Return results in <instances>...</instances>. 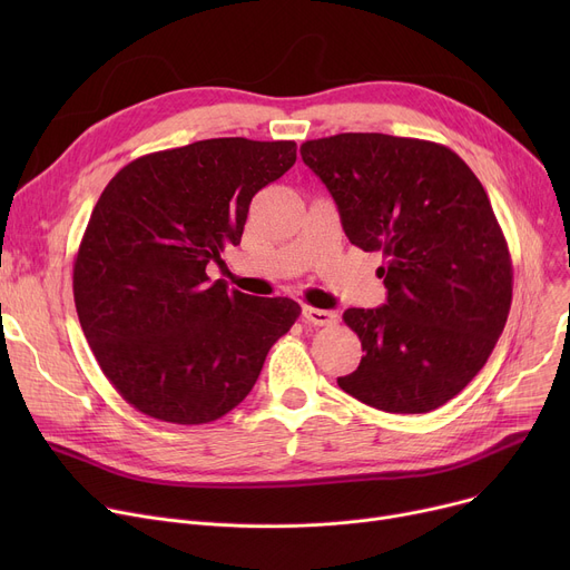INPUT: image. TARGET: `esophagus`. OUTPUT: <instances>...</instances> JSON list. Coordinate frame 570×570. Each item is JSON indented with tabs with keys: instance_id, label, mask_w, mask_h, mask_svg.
Listing matches in <instances>:
<instances>
[{
	"instance_id": "obj_1",
	"label": "esophagus",
	"mask_w": 570,
	"mask_h": 570,
	"mask_svg": "<svg viewBox=\"0 0 570 570\" xmlns=\"http://www.w3.org/2000/svg\"><path fill=\"white\" fill-rule=\"evenodd\" d=\"M303 318L312 325H335L340 321L337 312L331 309H316V307H303Z\"/></svg>"
}]
</instances>
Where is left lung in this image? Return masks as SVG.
<instances>
[{
    "mask_svg": "<svg viewBox=\"0 0 570 570\" xmlns=\"http://www.w3.org/2000/svg\"><path fill=\"white\" fill-rule=\"evenodd\" d=\"M351 245L381 252L385 305L351 307L363 361L344 393L387 413H428L483 370L513 301V265L490 198L445 145L337 134L301 145Z\"/></svg>",
    "mask_w": 570,
    "mask_h": 570,
    "instance_id": "obj_1",
    "label": "left lung"
}]
</instances>
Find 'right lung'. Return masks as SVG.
Listing matches in <instances>:
<instances>
[{"label":"right lung","mask_w":570,"mask_h":570,"mask_svg":"<svg viewBox=\"0 0 570 570\" xmlns=\"http://www.w3.org/2000/svg\"><path fill=\"white\" fill-rule=\"evenodd\" d=\"M293 140L209 138L134 159L99 196L73 261L82 333L115 391L175 425L226 415L301 316L291 297L209 282L252 198L295 164Z\"/></svg>","instance_id":"obj_1"}]
</instances>
